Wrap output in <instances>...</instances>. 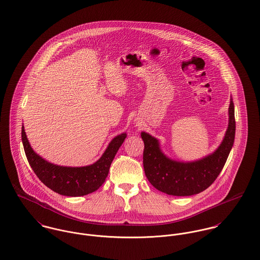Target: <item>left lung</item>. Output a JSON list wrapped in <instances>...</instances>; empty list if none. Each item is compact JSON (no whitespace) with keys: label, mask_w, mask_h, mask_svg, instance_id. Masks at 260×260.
<instances>
[{"label":"left lung","mask_w":260,"mask_h":260,"mask_svg":"<svg viewBox=\"0 0 260 260\" xmlns=\"http://www.w3.org/2000/svg\"><path fill=\"white\" fill-rule=\"evenodd\" d=\"M144 143V169L148 181L159 191L175 197L193 196L205 190L223 169L235 137L234 105L231 98L229 125L221 144L211 153L191 161L175 160L168 156L159 141L142 132Z\"/></svg>","instance_id":"obj_1"}]
</instances>
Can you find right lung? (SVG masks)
<instances>
[{"mask_svg": "<svg viewBox=\"0 0 260 260\" xmlns=\"http://www.w3.org/2000/svg\"><path fill=\"white\" fill-rule=\"evenodd\" d=\"M126 134L115 137L103 155L92 165L85 167H63L44 159L30 146L24 125L22 142L29 166L39 179L53 191L66 197H83L99 189L105 182L110 167Z\"/></svg>", "mask_w": 260, "mask_h": 260, "instance_id": "add662e5", "label": "right lung"}]
</instances>
